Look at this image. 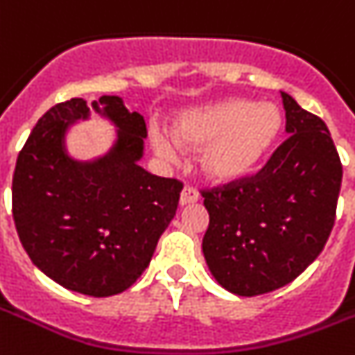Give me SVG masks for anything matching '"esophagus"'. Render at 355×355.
I'll return each mask as SVG.
<instances>
[{
  "instance_id": "1",
  "label": "esophagus",
  "mask_w": 355,
  "mask_h": 355,
  "mask_svg": "<svg viewBox=\"0 0 355 355\" xmlns=\"http://www.w3.org/2000/svg\"><path fill=\"white\" fill-rule=\"evenodd\" d=\"M199 199V194L198 190L192 189V187H184L183 192H181V198H180V203L181 207H184V205H190V203H196Z\"/></svg>"
}]
</instances>
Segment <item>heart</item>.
<instances>
[{
	"mask_svg": "<svg viewBox=\"0 0 355 355\" xmlns=\"http://www.w3.org/2000/svg\"><path fill=\"white\" fill-rule=\"evenodd\" d=\"M283 127V116L270 101L223 99L189 108L174 118L171 137L156 134L154 146L161 156L174 157L175 146L199 150L201 171L214 183H237L259 168Z\"/></svg>",
	"mask_w": 355,
	"mask_h": 355,
	"instance_id": "b5f03b06",
	"label": "heart"
}]
</instances>
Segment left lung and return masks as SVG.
I'll use <instances>...</instances> for the list:
<instances>
[{"label":"left lung","mask_w":355,"mask_h":355,"mask_svg":"<svg viewBox=\"0 0 355 355\" xmlns=\"http://www.w3.org/2000/svg\"><path fill=\"white\" fill-rule=\"evenodd\" d=\"M288 134L256 175L203 190V256L236 295L294 281L321 254L336 221L343 166L324 121L281 92Z\"/></svg>","instance_id":"left-lung-1"}]
</instances>
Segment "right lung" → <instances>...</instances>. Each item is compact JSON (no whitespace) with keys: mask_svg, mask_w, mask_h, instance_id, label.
I'll return each instance as SVG.
<instances>
[{"mask_svg":"<svg viewBox=\"0 0 355 355\" xmlns=\"http://www.w3.org/2000/svg\"><path fill=\"white\" fill-rule=\"evenodd\" d=\"M92 110L118 128L105 156H69L70 125L90 108L72 98L46 110L16 161L12 216L32 263L45 276L94 297L130 288L150 263L161 234L174 219L183 183L146 172V125L118 96H101Z\"/></svg>","mask_w":355,"mask_h":355,"instance_id":"1","label":"right lung"}]
</instances>
